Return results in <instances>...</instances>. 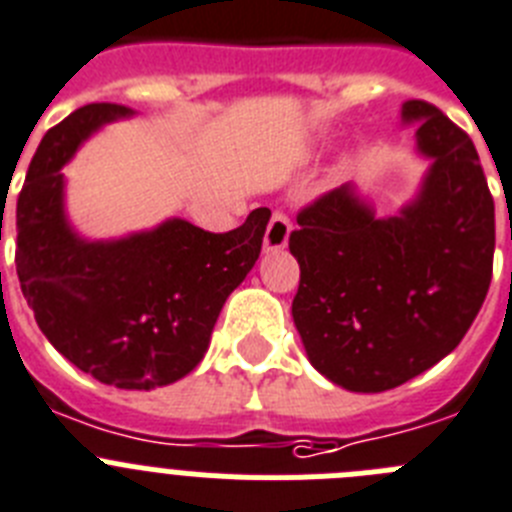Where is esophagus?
Returning a JSON list of instances; mask_svg holds the SVG:
<instances>
[{"instance_id": "esophagus-1", "label": "esophagus", "mask_w": 512, "mask_h": 512, "mask_svg": "<svg viewBox=\"0 0 512 512\" xmlns=\"http://www.w3.org/2000/svg\"><path fill=\"white\" fill-rule=\"evenodd\" d=\"M288 234H291V219L283 211H273L265 229V250H283L288 244Z\"/></svg>"}]
</instances>
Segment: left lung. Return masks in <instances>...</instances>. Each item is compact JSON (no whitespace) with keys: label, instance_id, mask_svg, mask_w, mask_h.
<instances>
[{"label":"left lung","instance_id":"left-lung-1","mask_svg":"<svg viewBox=\"0 0 512 512\" xmlns=\"http://www.w3.org/2000/svg\"><path fill=\"white\" fill-rule=\"evenodd\" d=\"M417 146L433 159L420 198L391 219L350 185L299 211L288 247L299 260L293 322L311 366L337 386L376 394L446 358L490 291L495 201L469 133L425 100Z\"/></svg>","mask_w":512,"mask_h":512}]
</instances>
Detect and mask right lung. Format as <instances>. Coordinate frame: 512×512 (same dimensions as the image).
<instances>
[{"label": "right lung", "instance_id": "1", "mask_svg": "<svg viewBox=\"0 0 512 512\" xmlns=\"http://www.w3.org/2000/svg\"><path fill=\"white\" fill-rule=\"evenodd\" d=\"M131 110L92 102L43 136L17 195L22 296L53 348L118 389H154L201 363L229 293L260 257L268 208L239 229L175 219L121 242H82L66 226L61 167L102 123Z\"/></svg>", "mask_w": 512, "mask_h": 512}]
</instances>
